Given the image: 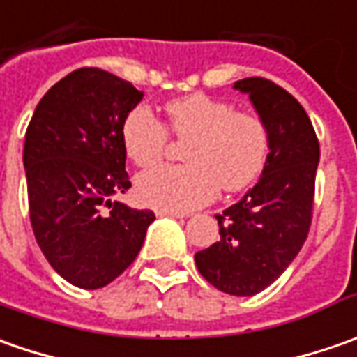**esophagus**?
<instances>
[{
  "mask_svg": "<svg viewBox=\"0 0 357 357\" xmlns=\"http://www.w3.org/2000/svg\"><path fill=\"white\" fill-rule=\"evenodd\" d=\"M157 216H172V218H186L188 214L178 213V211H169V208H157Z\"/></svg>",
  "mask_w": 357,
  "mask_h": 357,
  "instance_id": "1",
  "label": "esophagus"
}]
</instances>
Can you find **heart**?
Returning <instances> with one entry per match:
<instances>
[{
  "instance_id": "b5f03b06",
  "label": "heart",
  "mask_w": 357,
  "mask_h": 357,
  "mask_svg": "<svg viewBox=\"0 0 357 357\" xmlns=\"http://www.w3.org/2000/svg\"><path fill=\"white\" fill-rule=\"evenodd\" d=\"M167 128L188 139L186 162L139 174L137 195L144 204L190 211L213 200L218 188L236 192L252 185L266 167L270 137L262 117L200 93L167 105V127L149 107H135L121 125L127 157L139 167L158 162L169 144Z\"/></svg>"
}]
</instances>
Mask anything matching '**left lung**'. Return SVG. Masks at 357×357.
<instances>
[{
	"label": "left lung",
	"mask_w": 357,
	"mask_h": 357,
	"mask_svg": "<svg viewBox=\"0 0 357 357\" xmlns=\"http://www.w3.org/2000/svg\"><path fill=\"white\" fill-rule=\"evenodd\" d=\"M234 89L250 95L266 123L270 153L260 181L216 214L220 238L195 254L202 278L232 296L268 288L308 238L320 143L304 107L264 77H246Z\"/></svg>",
	"instance_id": "8db88e82"
}]
</instances>
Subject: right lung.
Instances as JSON below:
<instances>
[{
  "mask_svg": "<svg viewBox=\"0 0 357 357\" xmlns=\"http://www.w3.org/2000/svg\"><path fill=\"white\" fill-rule=\"evenodd\" d=\"M141 99L129 81L83 67L43 95L25 132L35 240L53 270L85 290L121 276L155 220L113 200L130 188L121 125Z\"/></svg>",
  "mask_w": 357,
  "mask_h": 357,
  "instance_id": "right-lung-1",
  "label": "right lung"
}]
</instances>
